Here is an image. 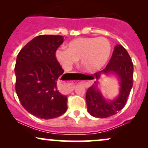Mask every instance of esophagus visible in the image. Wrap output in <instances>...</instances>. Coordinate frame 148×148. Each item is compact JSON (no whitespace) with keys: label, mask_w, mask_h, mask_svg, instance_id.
Segmentation results:
<instances>
[{"label":"esophagus","mask_w":148,"mask_h":148,"mask_svg":"<svg viewBox=\"0 0 148 148\" xmlns=\"http://www.w3.org/2000/svg\"><path fill=\"white\" fill-rule=\"evenodd\" d=\"M58 89L62 94H69L74 89V85L73 84L64 81H59L58 82Z\"/></svg>","instance_id":"34e87169"}]
</instances>
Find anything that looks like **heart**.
I'll return each instance as SVG.
<instances>
[{
    "mask_svg": "<svg viewBox=\"0 0 148 148\" xmlns=\"http://www.w3.org/2000/svg\"><path fill=\"white\" fill-rule=\"evenodd\" d=\"M112 47L104 37H82L67 44V49L59 48L56 51V59L66 70H69L80 59L82 68L86 72H97L109 61Z\"/></svg>",
    "mask_w": 148,
    "mask_h": 148,
    "instance_id": "heart-1",
    "label": "heart"
}]
</instances>
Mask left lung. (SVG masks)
<instances>
[{"mask_svg": "<svg viewBox=\"0 0 148 148\" xmlns=\"http://www.w3.org/2000/svg\"><path fill=\"white\" fill-rule=\"evenodd\" d=\"M104 74L115 75L119 81V95L112 101H107L98 88L99 80ZM93 77L96 81L86 94L88 112L98 118H106L117 114L125 107L133 85V64L126 49L120 44L116 45L106 68L95 73Z\"/></svg>", "mask_w": 148, "mask_h": 148, "instance_id": "1", "label": "left lung"}]
</instances>
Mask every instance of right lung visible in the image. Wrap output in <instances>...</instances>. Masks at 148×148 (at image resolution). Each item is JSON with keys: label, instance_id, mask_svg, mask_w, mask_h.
<instances>
[{"label": "right lung", "instance_id": "add662e5", "mask_svg": "<svg viewBox=\"0 0 148 148\" xmlns=\"http://www.w3.org/2000/svg\"><path fill=\"white\" fill-rule=\"evenodd\" d=\"M63 42L62 36H38L20 51L16 59L18 97L25 110L41 119L56 118L66 111L67 97L56 88L64 70L55 53Z\"/></svg>", "mask_w": 148, "mask_h": 148}]
</instances>
